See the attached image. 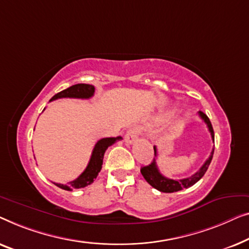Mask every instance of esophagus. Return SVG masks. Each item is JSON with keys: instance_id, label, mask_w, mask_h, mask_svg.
I'll list each match as a JSON object with an SVG mask.
<instances>
[{"instance_id": "esophagus-1", "label": "esophagus", "mask_w": 249, "mask_h": 249, "mask_svg": "<svg viewBox=\"0 0 249 249\" xmlns=\"http://www.w3.org/2000/svg\"><path fill=\"white\" fill-rule=\"evenodd\" d=\"M138 136H139L138 129L136 128L128 129V131L126 132V135H125V142L128 143V144H132V143H134L136 140H138Z\"/></svg>"}]
</instances>
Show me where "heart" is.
Wrapping results in <instances>:
<instances>
[{
	"instance_id": "heart-1",
	"label": "heart",
	"mask_w": 249,
	"mask_h": 249,
	"mask_svg": "<svg viewBox=\"0 0 249 249\" xmlns=\"http://www.w3.org/2000/svg\"><path fill=\"white\" fill-rule=\"evenodd\" d=\"M174 115H175L174 110L162 109V110H159L158 113H156L155 115H153L151 121L153 124L161 125V124L167 123V122H169L171 118L174 117Z\"/></svg>"
}]
</instances>
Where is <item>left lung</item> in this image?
Wrapping results in <instances>:
<instances>
[{
	"mask_svg": "<svg viewBox=\"0 0 249 249\" xmlns=\"http://www.w3.org/2000/svg\"><path fill=\"white\" fill-rule=\"evenodd\" d=\"M198 115H199V117L204 121L206 126H208L209 131H210V133H211L212 140L214 141V132H213L212 124H211V122H210L209 117L206 116L204 113H202V111H198ZM153 149H155V156L157 157V155H158L157 146H153ZM213 152H214V149H212L211 155H210L209 158L206 159L205 162L203 163V166L199 168L198 171H196V173L194 175H192L191 177L183 178V179H170V178L164 177L158 169L156 159H153L152 162L148 164V166L142 167L141 174H142V176L144 177V179L148 181V183L151 185L153 188H156V190L163 192V193H174V192H178V191L184 190V188H188V187L193 186L195 183H197V181L201 179L203 176H204V174L206 173V170H208L210 163H211Z\"/></svg>",
	"mask_w": 249,
	"mask_h": 249,
	"instance_id": "obj_1",
	"label": "left lung"
}]
</instances>
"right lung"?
Wrapping results in <instances>:
<instances>
[{
  "label": "right lung",
  "mask_w": 249,
  "mask_h": 249,
  "mask_svg": "<svg viewBox=\"0 0 249 249\" xmlns=\"http://www.w3.org/2000/svg\"><path fill=\"white\" fill-rule=\"evenodd\" d=\"M94 93V87L91 85H86V83H79V85H74L70 88L61 91V92L56 93L55 96L52 98V100L59 99V98H79V99H89L93 96ZM122 136H117V138H105L99 140L94 145L92 155H91L90 161L88 166L85 169V171L76 178V179L70 181L69 185H63L58 183H54L56 186L62 188L65 191H72L78 190V188H83L88 185L92 184L93 180L96 179L98 174L100 173L101 167H103V159L104 155L108 149V146L114 144L116 141H120Z\"/></svg>",
  "instance_id": "1"
}]
</instances>
